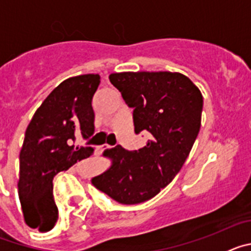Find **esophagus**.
I'll list each match as a JSON object with an SVG mask.
<instances>
[{
  "mask_svg": "<svg viewBox=\"0 0 251 251\" xmlns=\"http://www.w3.org/2000/svg\"><path fill=\"white\" fill-rule=\"evenodd\" d=\"M109 148H112V147H110V146H108V145H105V146H101L100 150L104 151V150H109Z\"/></svg>",
  "mask_w": 251,
  "mask_h": 251,
  "instance_id": "obj_1",
  "label": "esophagus"
}]
</instances>
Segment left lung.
I'll list each match as a JSON object with an SVG mask.
<instances>
[{
	"label": "left lung",
	"mask_w": 251,
	"mask_h": 251,
	"mask_svg": "<svg viewBox=\"0 0 251 251\" xmlns=\"http://www.w3.org/2000/svg\"><path fill=\"white\" fill-rule=\"evenodd\" d=\"M109 80L133 108L136 134L148 141L138 151H105L112 166L92 183L117 202L136 205L159 194L182 168L200 132L202 94L179 73H115Z\"/></svg>",
	"instance_id": "1"
}]
</instances>
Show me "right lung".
Returning <instances> with one entry per match:
<instances>
[{"instance_id": "right-lung-1", "label": "right lung", "mask_w": 251, "mask_h": 251, "mask_svg": "<svg viewBox=\"0 0 251 251\" xmlns=\"http://www.w3.org/2000/svg\"><path fill=\"white\" fill-rule=\"evenodd\" d=\"M100 76L69 77L55 88L35 112L20 152L19 197L25 221L39 231H49L59 217L52 179L76 162L90 157L93 147H75L76 136L94 134L93 97Z\"/></svg>"}]
</instances>
